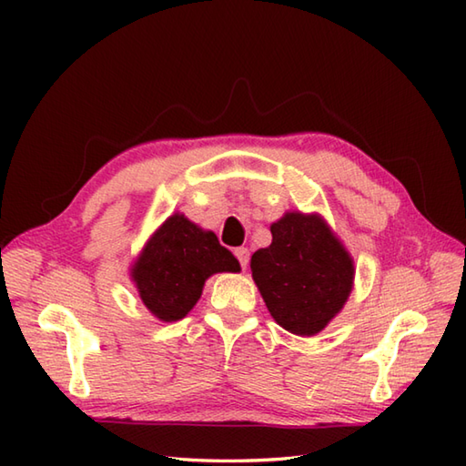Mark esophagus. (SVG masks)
<instances>
[{
  "instance_id": "obj_1",
  "label": "esophagus",
  "mask_w": 466,
  "mask_h": 466,
  "mask_svg": "<svg viewBox=\"0 0 466 466\" xmlns=\"http://www.w3.org/2000/svg\"><path fill=\"white\" fill-rule=\"evenodd\" d=\"M240 258H242V256H240Z\"/></svg>"
}]
</instances>
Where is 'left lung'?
<instances>
[{"label": "left lung", "instance_id": "8db88e82", "mask_svg": "<svg viewBox=\"0 0 466 466\" xmlns=\"http://www.w3.org/2000/svg\"><path fill=\"white\" fill-rule=\"evenodd\" d=\"M218 272H240V264L214 232L202 230L176 212L144 246L132 268V280L156 319L176 322L194 309L204 282Z\"/></svg>", "mask_w": 466, "mask_h": 466}]
</instances>
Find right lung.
Listing matches in <instances>:
<instances>
[{"label":"right lung","instance_id":"1","mask_svg":"<svg viewBox=\"0 0 466 466\" xmlns=\"http://www.w3.org/2000/svg\"><path fill=\"white\" fill-rule=\"evenodd\" d=\"M250 268L266 309L299 336L320 332L349 300L354 264L320 216L286 212Z\"/></svg>","mask_w":466,"mask_h":466}]
</instances>
